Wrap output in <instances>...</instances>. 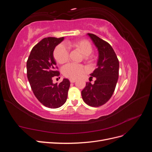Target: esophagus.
<instances>
[{
  "label": "esophagus",
  "mask_w": 152,
  "mask_h": 152,
  "mask_svg": "<svg viewBox=\"0 0 152 152\" xmlns=\"http://www.w3.org/2000/svg\"><path fill=\"white\" fill-rule=\"evenodd\" d=\"M70 82H71V83H74V82H76V80L70 79Z\"/></svg>",
  "instance_id": "1"
}]
</instances>
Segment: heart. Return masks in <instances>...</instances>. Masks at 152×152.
<instances>
[{
	"label": "heart",
	"mask_w": 152,
	"mask_h": 152,
	"mask_svg": "<svg viewBox=\"0 0 152 152\" xmlns=\"http://www.w3.org/2000/svg\"><path fill=\"white\" fill-rule=\"evenodd\" d=\"M67 49L77 50L83 55L84 60L90 63L94 60V55L91 54L93 48L91 43L86 40H76L68 41L64 45H59L55 48L53 56L58 63L63 65L67 62L68 59V51ZM86 72L85 68L80 65L70 63L63 68V75L72 79H76Z\"/></svg>",
	"instance_id": "obj_1"
}]
</instances>
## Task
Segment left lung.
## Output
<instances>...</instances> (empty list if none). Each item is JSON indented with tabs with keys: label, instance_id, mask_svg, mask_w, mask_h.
<instances>
[{
	"label": "left lung",
	"instance_id": "obj_1",
	"mask_svg": "<svg viewBox=\"0 0 152 152\" xmlns=\"http://www.w3.org/2000/svg\"><path fill=\"white\" fill-rule=\"evenodd\" d=\"M98 48L99 58L97 68L90 75V80L96 78L94 83L87 82L82 91L84 102L91 107H98L112 97L118 78L119 61L109 43L93 34H87Z\"/></svg>",
	"mask_w": 152,
	"mask_h": 152
}]
</instances>
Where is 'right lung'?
I'll list each match as a JSON object with an SVG mask.
<instances>
[{
    "label": "right lung",
    "mask_w": 152,
    "mask_h": 152,
    "mask_svg": "<svg viewBox=\"0 0 152 152\" xmlns=\"http://www.w3.org/2000/svg\"><path fill=\"white\" fill-rule=\"evenodd\" d=\"M64 37L44 38L32 48L26 62L27 77L32 91L45 107L57 108L66 102L70 81L64 79L59 84L53 77L59 75L53 56L55 47Z\"/></svg>",
    "instance_id": "1"
}]
</instances>
